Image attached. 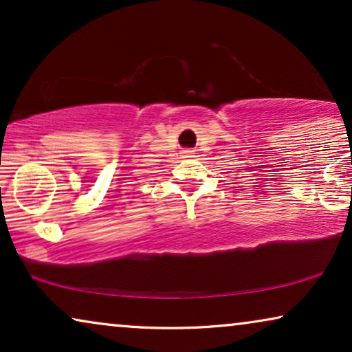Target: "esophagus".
Segmentation results:
<instances>
[{"label":"esophagus","mask_w":352,"mask_h":352,"mask_svg":"<svg viewBox=\"0 0 352 352\" xmlns=\"http://www.w3.org/2000/svg\"><path fill=\"white\" fill-rule=\"evenodd\" d=\"M182 153H184V158H190V157H194V155H192V151H184Z\"/></svg>","instance_id":"obj_1"}]
</instances>
